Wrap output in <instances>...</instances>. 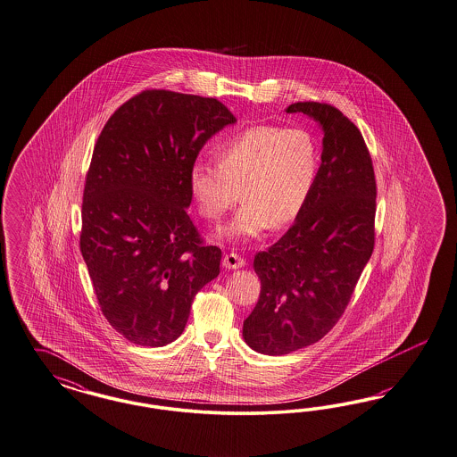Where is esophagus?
<instances>
[{"instance_id": "1", "label": "esophagus", "mask_w": 457, "mask_h": 457, "mask_svg": "<svg viewBox=\"0 0 457 457\" xmlns=\"http://www.w3.org/2000/svg\"><path fill=\"white\" fill-rule=\"evenodd\" d=\"M245 260L237 254V253H228L222 256V267L229 268V270H237V268L245 267Z\"/></svg>"}]
</instances>
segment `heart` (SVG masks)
<instances>
[{"label":"heart","instance_id":"1","mask_svg":"<svg viewBox=\"0 0 457 457\" xmlns=\"http://www.w3.org/2000/svg\"><path fill=\"white\" fill-rule=\"evenodd\" d=\"M218 162H195L187 175L201 216L220 220L241 197L245 204L220 235L253 239L299 218L314 187L319 148L300 128L252 126L218 146Z\"/></svg>","mask_w":457,"mask_h":457}]
</instances>
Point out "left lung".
<instances>
[{
    "instance_id": "left-lung-1",
    "label": "left lung",
    "mask_w": 457,
    "mask_h": 457,
    "mask_svg": "<svg viewBox=\"0 0 457 457\" xmlns=\"http://www.w3.org/2000/svg\"><path fill=\"white\" fill-rule=\"evenodd\" d=\"M285 111L307 114L324 138L303 211L253 262L262 292L243 337L270 356L311 346L331 331L375 245L377 182L360 129L329 104L294 103Z\"/></svg>"
}]
</instances>
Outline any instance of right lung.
<instances>
[{
    "mask_svg": "<svg viewBox=\"0 0 457 457\" xmlns=\"http://www.w3.org/2000/svg\"><path fill=\"white\" fill-rule=\"evenodd\" d=\"M237 118L212 97L143 91L103 128L86 177L80 253L111 326L160 347L187 324L195 294L220 275L187 209L192 163Z\"/></svg>",
    "mask_w": 457,
    "mask_h": 457,
    "instance_id": "right-lung-1",
    "label": "right lung"
}]
</instances>
